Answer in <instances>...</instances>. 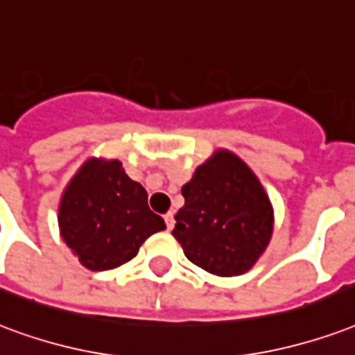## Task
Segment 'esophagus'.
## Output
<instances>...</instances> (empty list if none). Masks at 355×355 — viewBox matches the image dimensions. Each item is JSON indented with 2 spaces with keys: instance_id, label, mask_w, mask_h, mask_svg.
Returning <instances> with one entry per match:
<instances>
[{
  "instance_id": "obj_1",
  "label": "esophagus",
  "mask_w": 355,
  "mask_h": 355,
  "mask_svg": "<svg viewBox=\"0 0 355 355\" xmlns=\"http://www.w3.org/2000/svg\"><path fill=\"white\" fill-rule=\"evenodd\" d=\"M164 218H165V224H167V230H173V227H175V212L169 211Z\"/></svg>"
}]
</instances>
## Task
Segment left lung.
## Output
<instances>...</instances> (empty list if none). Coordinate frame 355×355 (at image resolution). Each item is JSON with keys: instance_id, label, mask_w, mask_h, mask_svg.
I'll return each mask as SVG.
<instances>
[{"instance_id": "obj_1", "label": "left lung", "mask_w": 355, "mask_h": 355, "mask_svg": "<svg viewBox=\"0 0 355 355\" xmlns=\"http://www.w3.org/2000/svg\"><path fill=\"white\" fill-rule=\"evenodd\" d=\"M182 196L173 237L186 258L216 277L250 271L275 230L271 199L256 173L237 154L218 148L182 186Z\"/></svg>"}]
</instances>
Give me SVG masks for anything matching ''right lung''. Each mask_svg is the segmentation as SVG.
I'll list each match as a JSON object with an SVG mask.
<instances>
[{
    "label": "right lung",
    "mask_w": 355,
    "mask_h": 355,
    "mask_svg": "<svg viewBox=\"0 0 355 355\" xmlns=\"http://www.w3.org/2000/svg\"><path fill=\"white\" fill-rule=\"evenodd\" d=\"M58 227L86 269L109 271L135 258L165 222L148 209L146 190L125 175L122 162L90 157L60 198Z\"/></svg>",
    "instance_id": "1"
}]
</instances>
